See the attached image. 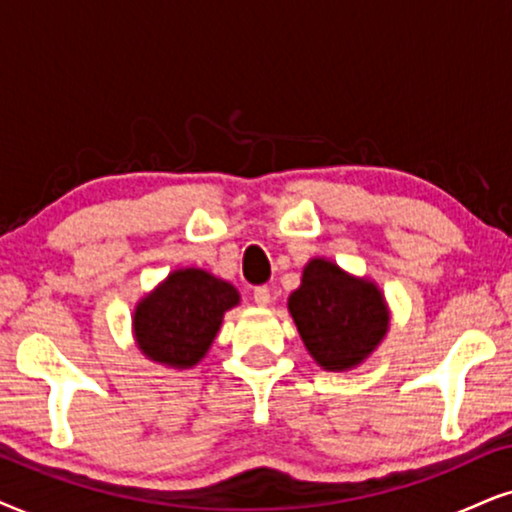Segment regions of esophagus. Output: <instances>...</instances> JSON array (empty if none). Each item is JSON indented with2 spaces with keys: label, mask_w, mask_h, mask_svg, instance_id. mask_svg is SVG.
I'll list each match as a JSON object with an SVG mask.
<instances>
[{
  "label": "esophagus",
  "mask_w": 512,
  "mask_h": 512,
  "mask_svg": "<svg viewBox=\"0 0 512 512\" xmlns=\"http://www.w3.org/2000/svg\"><path fill=\"white\" fill-rule=\"evenodd\" d=\"M252 300L260 304V307H267V304L271 302V290L267 286H257L255 290H252Z\"/></svg>",
  "instance_id": "34e87169"
}]
</instances>
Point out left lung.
I'll use <instances>...</instances> for the list:
<instances>
[{
  "instance_id": "left-lung-1",
  "label": "left lung",
  "mask_w": 512,
  "mask_h": 512,
  "mask_svg": "<svg viewBox=\"0 0 512 512\" xmlns=\"http://www.w3.org/2000/svg\"><path fill=\"white\" fill-rule=\"evenodd\" d=\"M288 309L309 354L326 371L361 364L387 333L380 290L326 260L304 267L302 286L288 297Z\"/></svg>"
}]
</instances>
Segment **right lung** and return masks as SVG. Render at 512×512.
<instances>
[{"instance_id": "1", "label": "right lung", "mask_w": 512, "mask_h": 512, "mask_svg": "<svg viewBox=\"0 0 512 512\" xmlns=\"http://www.w3.org/2000/svg\"><path fill=\"white\" fill-rule=\"evenodd\" d=\"M238 304L231 283L203 269H179L139 302L134 333L146 357L174 368H191L205 357L226 309Z\"/></svg>"}]
</instances>
